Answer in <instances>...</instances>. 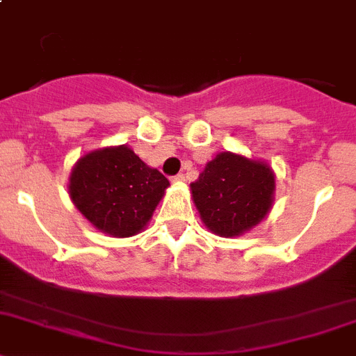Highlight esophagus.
Returning a JSON list of instances; mask_svg holds the SVG:
<instances>
[{
  "mask_svg": "<svg viewBox=\"0 0 356 356\" xmlns=\"http://www.w3.org/2000/svg\"><path fill=\"white\" fill-rule=\"evenodd\" d=\"M172 182H177V184H181V182H184V174H177L172 177Z\"/></svg>",
  "mask_w": 356,
  "mask_h": 356,
  "instance_id": "esophagus-1",
  "label": "esophagus"
}]
</instances>
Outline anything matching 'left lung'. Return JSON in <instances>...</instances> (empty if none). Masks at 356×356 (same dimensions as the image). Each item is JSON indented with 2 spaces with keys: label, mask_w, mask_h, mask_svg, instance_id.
Returning <instances> with one entry per match:
<instances>
[{
  "label": "left lung",
  "mask_w": 356,
  "mask_h": 356,
  "mask_svg": "<svg viewBox=\"0 0 356 356\" xmlns=\"http://www.w3.org/2000/svg\"><path fill=\"white\" fill-rule=\"evenodd\" d=\"M191 196L203 224L213 234L240 236L270 212L275 174L264 161L226 151L209 161L191 182Z\"/></svg>",
  "instance_id": "1"
}]
</instances>
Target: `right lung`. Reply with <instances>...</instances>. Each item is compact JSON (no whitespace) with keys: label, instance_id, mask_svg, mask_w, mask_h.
I'll use <instances>...</instances> for the list:
<instances>
[{"label":"right lung","instance_id":"add662e5","mask_svg":"<svg viewBox=\"0 0 356 356\" xmlns=\"http://www.w3.org/2000/svg\"><path fill=\"white\" fill-rule=\"evenodd\" d=\"M168 186V179L130 147L115 146L90 151L76 161L69 196L99 231L127 238L146 227Z\"/></svg>","mask_w":356,"mask_h":356}]
</instances>
